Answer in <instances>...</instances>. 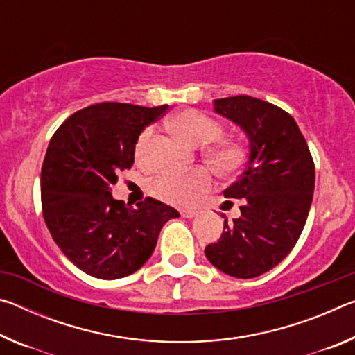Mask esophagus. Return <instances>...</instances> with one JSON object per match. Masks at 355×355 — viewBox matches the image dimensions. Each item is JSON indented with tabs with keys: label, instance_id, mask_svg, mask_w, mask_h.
Instances as JSON below:
<instances>
[{
	"label": "esophagus",
	"instance_id": "esophagus-1",
	"mask_svg": "<svg viewBox=\"0 0 355 355\" xmlns=\"http://www.w3.org/2000/svg\"><path fill=\"white\" fill-rule=\"evenodd\" d=\"M180 214H182L186 219H192L199 214V211H197V209H180Z\"/></svg>",
	"mask_w": 355,
	"mask_h": 355
}]
</instances>
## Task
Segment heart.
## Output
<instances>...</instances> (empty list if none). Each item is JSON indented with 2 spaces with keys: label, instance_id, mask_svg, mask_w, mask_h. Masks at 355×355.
<instances>
[{
  "label": "heart",
  "instance_id": "b5f03b06",
  "mask_svg": "<svg viewBox=\"0 0 355 355\" xmlns=\"http://www.w3.org/2000/svg\"><path fill=\"white\" fill-rule=\"evenodd\" d=\"M172 130L178 137L191 146H205L218 139L220 127L205 114L196 110H184L171 120ZM152 130L147 128L139 137L136 152L144 153ZM243 148L238 142L227 141L211 147L207 152V159L213 169L220 175L235 172L243 163ZM211 186V177L203 169L186 173V175H161L150 184V191L156 199L175 207H192L199 202Z\"/></svg>",
  "mask_w": 355,
  "mask_h": 355
}]
</instances>
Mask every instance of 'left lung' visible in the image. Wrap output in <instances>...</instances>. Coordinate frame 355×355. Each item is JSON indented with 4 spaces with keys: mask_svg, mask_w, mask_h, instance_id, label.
<instances>
[{
    "mask_svg": "<svg viewBox=\"0 0 355 355\" xmlns=\"http://www.w3.org/2000/svg\"><path fill=\"white\" fill-rule=\"evenodd\" d=\"M214 112L238 125L249 156L225 197L243 199L241 216L224 220L219 241L205 255L227 275L254 279L290 254L307 220L315 164L296 120L279 106L249 95L213 100Z\"/></svg>",
    "mask_w": 355,
    "mask_h": 355,
    "instance_id": "1",
    "label": "left lung"
}]
</instances>
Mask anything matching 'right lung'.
Returning <instances> with one entry per match:
<instances>
[{
    "label": "right lung",
    "instance_id": "right-lung-1",
    "mask_svg": "<svg viewBox=\"0 0 355 355\" xmlns=\"http://www.w3.org/2000/svg\"><path fill=\"white\" fill-rule=\"evenodd\" d=\"M167 107L110 101L87 106L48 144L40 173L45 224L62 254L92 277L136 272L153 254L163 225L180 216L152 197L133 208L111 194L119 173L135 163L141 133Z\"/></svg>",
    "mask_w": 355,
    "mask_h": 355
}]
</instances>
